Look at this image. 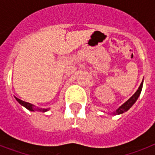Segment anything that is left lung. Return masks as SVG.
Returning <instances> with one entry per match:
<instances>
[{
    "instance_id": "8db88e82",
    "label": "left lung",
    "mask_w": 155,
    "mask_h": 155,
    "mask_svg": "<svg viewBox=\"0 0 155 155\" xmlns=\"http://www.w3.org/2000/svg\"><path fill=\"white\" fill-rule=\"evenodd\" d=\"M143 82H144V79L142 80V83H141V84H140L139 87H138V89L136 91V92H135L134 94L133 95L132 97H130L127 101H125L123 104H121L117 110L112 113L113 115H119V114H121V113H125V112H127V111L134 104V103L137 101V100L138 99V97H139L140 94H141V92H142V86H143ZM112 113H111V114H112Z\"/></svg>"
}]
</instances>
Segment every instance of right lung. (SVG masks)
I'll return each instance as SVG.
<instances>
[{
  "mask_svg": "<svg viewBox=\"0 0 155 155\" xmlns=\"http://www.w3.org/2000/svg\"><path fill=\"white\" fill-rule=\"evenodd\" d=\"M15 97V99L17 100V101L18 103L20 104L21 105H22L23 107H25V108H27L28 110L31 111V112H35V111H38V112H47V111L50 110V108H38L37 106L34 105L30 103H28V102H25V101H23L21 100L18 99V97Z\"/></svg>",
  "mask_w": 155,
  "mask_h": 155,
  "instance_id": "obj_1",
  "label": "right lung"
}]
</instances>
